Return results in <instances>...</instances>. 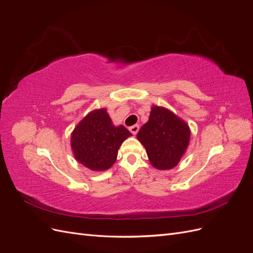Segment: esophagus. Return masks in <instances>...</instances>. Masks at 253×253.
Returning <instances> with one entry per match:
<instances>
[{
	"mask_svg": "<svg viewBox=\"0 0 253 253\" xmlns=\"http://www.w3.org/2000/svg\"><path fill=\"white\" fill-rule=\"evenodd\" d=\"M128 129H129V132H131L132 134L136 135L137 133H138V131H139V126H138V125L132 126H129V127H128Z\"/></svg>",
	"mask_w": 253,
	"mask_h": 253,
	"instance_id": "1",
	"label": "esophagus"
}]
</instances>
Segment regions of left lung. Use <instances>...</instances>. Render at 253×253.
<instances>
[{
    "label": "left lung",
    "instance_id": "8db88e82",
    "mask_svg": "<svg viewBox=\"0 0 253 253\" xmlns=\"http://www.w3.org/2000/svg\"><path fill=\"white\" fill-rule=\"evenodd\" d=\"M147 151L151 165L158 170H170L178 165L190 141V128L174 113L163 106H152L149 121L137 134Z\"/></svg>",
    "mask_w": 253,
    "mask_h": 253
}]
</instances>
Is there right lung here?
<instances>
[{
	"mask_svg": "<svg viewBox=\"0 0 253 253\" xmlns=\"http://www.w3.org/2000/svg\"><path fill=\"white\" fill-rule=\"evenodd\" d=\"M131 132L124 126H115L105 109L91 111L74 128L71 145L84 167L93 171L108 170L115 164L118 150Z\"/></svg>",
	"mask_w": 253,
	"mask_h": 253,
	"instance_id": "add662e5",
	"label": "right lung"
}]
</instances>
